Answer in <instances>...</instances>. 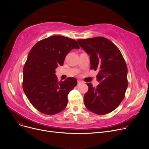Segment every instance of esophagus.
<instances>
[{"label":"esophagus","instance_id":"obj_1","mask_svg":"<svg viewBox=\"0 0 149 149\" xmlns=\"http://www.w3.org/2000/svg\"><path fill=\"white\" fill-rule=\"evenodd\" d=\"M82 83H83V82L82 81H81V80H78V85H80V84H82Z\"/></svg>","mask_w":149,"mask_h":149}]
</instances>
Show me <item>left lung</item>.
<instances>
[{
    "label": "left lung",
    "instance_id": "obj_1",
    "mask_svg": "<svg viewBox=\"0 0 149 149\" xmlns=\"http://www.w3.org/2000/svg\"><path fill=\"white\" fill-rule=\"evenodd\" d=\"M77 42L90 56L91 69L98 70L97 86L86 83L89 90L84 96L85 106L98 115L110 113L121 103L127 88L126 62L116 46L105 37L78 39Z\"/></svg>",
    "mask_w": 149,
    "mask_h": 149
}]
</instances>
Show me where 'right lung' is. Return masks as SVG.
Listing matches in <instances>:
<instances>
[{"label": "right lung", "mask_w": 149, "mask_h": 149, "mask_svg": "<svg viewBox=\"0 0 149 149\" xmlns=\"http://www.w3.org/2000/svg\"><path fill=\"white\" fill-rule=\"evenodd\" d=\"M79 48L74 39L53 36L38 42L31 49L23 70V89L37 110L51 115L66 107L68 93L77 80L69 77L58 81L56 69L63 65L70 51Z\"/></svg>", "instance_id": "1"}]
</instances>
